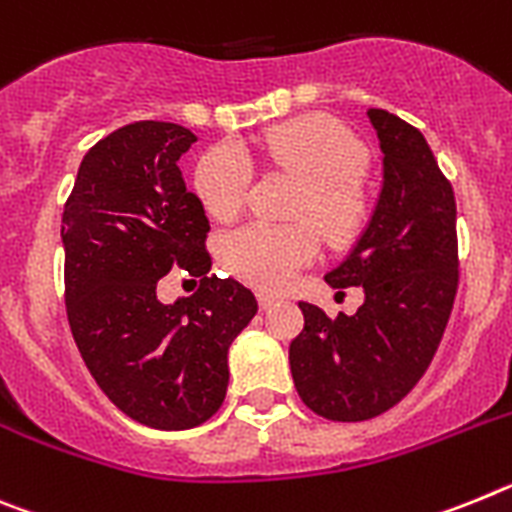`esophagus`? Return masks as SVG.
I'll use <instances>...</instances> for the list:
<instances>
[{"label":"esophagus","mask_w":512,"mask_h":512,"mask_svg":"<svg viewBox=\"0 0 512 512\" xmlns=\"http://www.w3.org/2000/svg\"><path fill=\"white\" fill-rule=\"evenodd\" d=\"M281 296H275V293H260V309H273L275 304H281Z\"/></svg>","instance_id":"obj_1"}]
</instances>
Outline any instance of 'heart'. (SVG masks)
Masks as SVG:
<instances>
[{"instance_id":"obj_1","label":"heart","mask_w":512,"mask_h":512,"mask_svg":"<svg viewBox=\"0 0 512 512\" xmlns=\"http://www.w3.org/2000/svg\"><path fill=\"white\" fill-rule=\"evenodd\" d=\"M260 154L270 167L301 180L288 208L291 219L314 220L335 250L361 237L371 213L361 182L368 154L350 128L330 115H301L262 133ZM193 182L213 219H234L250 195L252 167L237 146H213L195 167ZM313 227L308 221L239 226L226 234L221 260L244 283L278 291L317 260L319 235Z\"/></svg>"}]
</instances>
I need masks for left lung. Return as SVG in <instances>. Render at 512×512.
Returning <instances> with one entry per match:
<instances>
[{"label": "left lung", "instance_id": "8db88e82", "mask_svg": "<svg viewBox=\"0 0 512 512\" xmlns=\"http://www.w3.org/2000/svg\"><path fill=\"white\" fill-rule=\"evenodd\" d=\"M368 121L381 146V193L348 257L324 275L363 288L353 317L301 301L304 330L288 348L293 384L311 412L361 422L410 394L433 361L459 286L456 201L428 141L386 110Z\"/></svg>", "mask_w": 512, "mask_h": 512}]
</instances>
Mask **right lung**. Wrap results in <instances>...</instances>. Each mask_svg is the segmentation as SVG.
Listing matches in <instances>:
<instances>
[{"label":"right lung","instance_id":"right-lung-1","mask_svg":"<svg viewBox=\"0 0 512 512\" xmlns=\"http://www.w3.org/2000/svg\"><path fill=\"white\" fill-rule=\"evenodd\" d=\"M177 123L139 121L97 141L64 206L66 314L105 397L131 420L188 430L219 412L226 353L257 314L255 293L208 275L211 229L177 167L195 144ZM172 267L202 278L193 297L156 299Z\"/></svg>","mask_w":512,"mask_h":512}]
</instances>
